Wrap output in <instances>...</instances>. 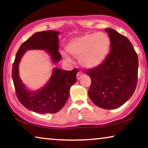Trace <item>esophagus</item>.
<instances>
[{
  "instance_id": "obj_1",
  "label": "esophagus",
  "mask_w": 148,
  "mask_h": 148,
  "mask_svg": "<svg viewBox=\"0 0 148 148\" xmlns=\"http://www.w3.org/2000/svg\"><path fill=\"white\" fill-rule=\"evenodd\" d=\"M84 76V74H82V72H78L77 75H76V78H77L78 80H79L81 79L82 77V76Z\"/></svg>"
}]
</instances>
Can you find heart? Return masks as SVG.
<instances>
[{"mask_svg":"<svg viewBox=\"0 0 148 148\" xmlns=\"http://www.w3.org/2000/svg\"><path fill=\"white\" fill-rule=\"evenodd\" d=\"M111 41L106 33H90L71 40L66 46L69 54L78 59L84 68L90 69L99 66L110 52ZM64 58L70 62V58L62 53Z\"/></svg>","mask_w":148,"mask_h":148,"instance_id":"obj_1","label":"heart"}]
</instances>
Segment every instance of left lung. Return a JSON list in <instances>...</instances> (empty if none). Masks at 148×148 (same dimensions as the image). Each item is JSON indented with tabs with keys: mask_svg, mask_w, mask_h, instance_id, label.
I'll use <instances>...</instances> for the list:
<instances>
[{
	"mask_svg": "<svg viewBox=\"0 0 148 148\" xmlns=\"http://www.w3.org/2000/svg\"><path fill=\"white\" fill-rule=\"evenodd\" d=\"M110 53L101 64L86 72L91 79L88 96L98 107L107 110L121 107L135 91L137 82L138 58L129 39L112 28Z\"/></svg>",
	"mask_w": 148,
	"mask_h": 148,
	"instance_id": "8db88e82",
	"label": "left lung"
}]
</instances>
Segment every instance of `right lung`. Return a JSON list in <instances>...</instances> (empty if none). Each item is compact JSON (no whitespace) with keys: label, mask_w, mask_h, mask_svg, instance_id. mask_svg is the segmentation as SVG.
I'll return each mask as SVG.
<instances>
[{"label":"right lung","mask_w":148,"mask_h":148,"mask_svg":"<svg viewBox=\"0 0 148 148\" xmlns=\"http://www.w3.org/2000/svg\"><path fill=\"white\" fill-rule=\"evenodd\" d=\"M58 31L48 30L35 33L21 45L17 51L12 68V78L17 97L20 103L30 111L38 114H54L66 104L70 87L76 82L78 69L72 71L54 68L50 79L38 90H29L23 83L19 74V66L27 51L38 49L46 51L54 64L62 60L59 52Z\"/></svg>","instance_id":"add662e5"}]
</instances>
